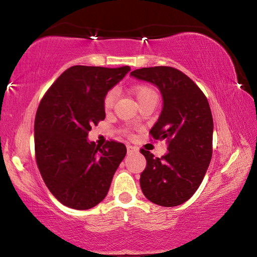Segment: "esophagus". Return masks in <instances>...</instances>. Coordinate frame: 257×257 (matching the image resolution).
Here are the masks:
<instances>
[{"mask_svg":"<svg viewBox=\"0 0 257 257\" xmlns=\"http://www.w3.org/2000/svg\"><path fill=\"white\" fill-rule=\"evenodd\" d=\"M138 150L136 149V147H134V146H132V145H127V152H128V154H132V153H136Z\"/></svg>","mask_w":257,"mask_h":257,"instance_id":"obj_1","label":"esophagus"}]
</instances>
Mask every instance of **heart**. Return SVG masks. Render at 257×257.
<instances>
[{"instance_id":"1","label":"heart","mask_w":257,"mask_h":257,"mask_svg":"<svg viewBox=\"0 0 257 257\" xmlns=\"http://www.w3.org/2000/svg\"><path fill=\"white\" fill-rule=\"evenodd\" d=\"M135 95L138 99V102H141L143 98H145L146 96H150V95H156L153 89L149 86H138L135 88L134 90ZM114 98H115V93L114 90H108V92L105 94V96L103 98V107L105 111H108L110 108L113 106V103H114Z\"/></svg>"}]
</instances>
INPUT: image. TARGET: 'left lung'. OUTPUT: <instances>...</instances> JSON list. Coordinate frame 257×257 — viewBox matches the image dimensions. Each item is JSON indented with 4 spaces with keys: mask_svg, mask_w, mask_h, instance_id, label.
<instances>
[{
    "mask_svg": "<svg viewBox=\"0 0 257 257\" xmlns=\"http://www.w3.org/2000/svg\"><path fill=\"white\" fill-rule=\"evenodd\" d=\"M130 76L155 85L163 98L162 111L150 134L167 141L169 152L160 159L141 150L147 162L139 179L143 194L160 206L180 205L202 184L212 159L213 118L207 98L175 68H142Z\"/></svg>",
    "mask_w": 257,
    "mask_h": 257,
    "instance_id": "left-lung-1",
    "label": "left lung"
}]
</instances>
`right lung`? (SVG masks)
Listing matches in <instances>:
<instances>
[{"label": "right lung", "instance_id": "1", "mask_svg": "<svg viewBox=\"0 0 257 257\" xmlns=\"http://www.w3.org/2000/svg\"><path fill=\"white\" fill-rule=\"evenodd\" d=\"M130 71L128 66H73L43 96L35 118V155L43 180L60 203L88 210L105 198L127 149L89 142L92 125L105 119L103 98Z\"/></svg>", "mask_w": 257, "mask_h": 257}]
</instances>
